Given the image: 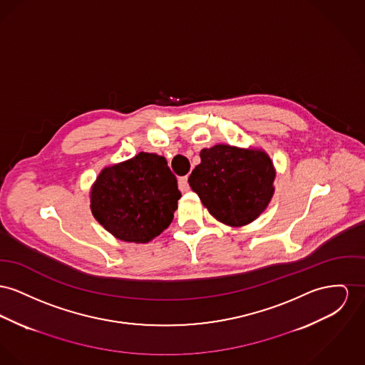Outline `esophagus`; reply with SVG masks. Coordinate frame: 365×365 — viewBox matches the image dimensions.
Segmentation results:
<instances>
[{
  "mask_svg": "<svg viewBox=\"0 0 365 365\" xmlns=\"http://www.w3.org/2000/svg\"><path fill=\"white\" fill-rule=\"evenodd\" d=\"M178 188H180L181 192L190 191V184H188V177H187V175L178 178Z\"/></svg>",
  "mask_w": 365,
  "mask_h": 365,
  "instance_id": "obj_1",
  "label": "esophagus"
}]
</instances>
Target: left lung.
<instances>
[{
	"instance_id": "left-lung-1",
	"label": "left lung",
	"mask_w": 365,
	"mask_h": 365,
	"mask_svg": "<svg viewBox=\"0 0 365 365\" xmlns=\"http://www.w3.org/2000/svg\"><path fill=\"white\" fill-rule=\"evenodd\" d=\"M275 169L262 149L219 145L200 150L188 182L209 213L231 227L257 219L274 194Z\"/></svg>"
}]
</instances>
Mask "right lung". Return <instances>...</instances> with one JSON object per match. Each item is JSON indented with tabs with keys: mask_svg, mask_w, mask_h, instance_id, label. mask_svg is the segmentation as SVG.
I'll return each mask as SVG.
<instances>
[{
	"mask_svg": "<svg viewBox=\"0 0 365 365\" xmlns=\"http://www.w3.org/2000/svg\"><path fill=\"white\" fill-rule=\"evenodd\" d=\"M181 192L163 156L140 152L105 168L91 188V212L118 240L146 243L169 225Z\"/></svg>",
	"mask_w": 365,
	"mask_h": 365,
	"instance_id": "add662e5",
	"label": "right lung"
}]
</instances>
